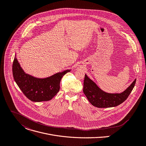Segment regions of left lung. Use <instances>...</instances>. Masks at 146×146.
I'll return each mask as SVG.
<instances>
[{
  "mask_svg": "<svg viewBox=\"0 0 146 146\" xmlns=\"http://www.w3.org/2000/svg\"><path fill=\"white\" fill-rule=\"evenodd\" d=\"M136 78L121 93H108L102 90L85 74L83 92L89 102L97 108L115 107L123 102L133 90Z\"/></svg>",
  "mask_w": 146,
  "mask_h": 146,
  "instance_id": "8db88e82",
  "label": "left lung"
}]
</instances>
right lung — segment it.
<instances>
[{
	"instance_id": "right-lung-1",
	"label": "right lung",
	"mask_w": 146,
	"mask_h": 146,
	"mask_svg": "<svg viewBox=\"0 0 146 146\" xmlns=\"http://www.w3.org/2000/svg\"><path fill=\"white\" fill-rule=\"evenodd\" d=\"M12 69L13 77L16 84L23 94L34 102L52 100L60 90L62 77L70 71L68 69L48 77L36 78L24 72L16 56L13 61Z\"/></svg>"
}]
</instances>
